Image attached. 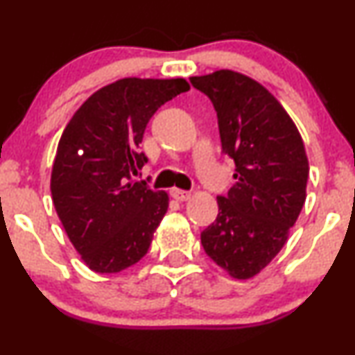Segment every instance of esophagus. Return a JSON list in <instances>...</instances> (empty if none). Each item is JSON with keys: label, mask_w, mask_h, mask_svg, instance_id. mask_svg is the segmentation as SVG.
<instances>
[{"label": "esophagus", "mask_w": 355, "mask_h": 355, "mask_svg": "<svg viewBox=\"0 0 355 355\" xmlns=\"http://www.w3.org/2000/svg\"><path fill=\"white\" fill-rule=\"evenodd\" d=\"M170 195H172L175 200H178V202H185L190 198V191L180 190V189H172L170 190Z\"/></svg>", "instance_id": "1"}]
</instances>
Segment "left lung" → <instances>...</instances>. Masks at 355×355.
Returning <instances> with one entry per match:
<instances>
[{
  "instance_id": "1",
  "label": "left lung",
  "mask_w": 355,
  "mask_h": 355,
  "mask_svg": "<svg viewBox=\"0 0 355 355\" xmlns=\"http://www.w3.org/2000/svg\"><path fill=\"white\" fill-rule=\"evenodd\" d=\"M214 103L235 183L217 197L218 215L202 232L207 255L230 277L250 279L288 239L305 202L309 160L299 130L279 100L242 73L191 76Z\"/></svg>"
}]
</instances>
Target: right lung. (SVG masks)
<instances>
[{"instance_id": "right-lung-1", "label": "right lung", "mask_w": 355, "mask_h": 355, "mask_svg": "<svg viewBox=\"0 0 355 355\" xmlns=\"http://www.w3.org/2000/svg\"><path fill=\"white\" fill-rule=\"evenodd\" d=\"M185 78H121L76 110L60 138L51 197L68 239L98 274L125 270L148 252L168 209L166 191L133 175L146 123L162 105L189 92Z\"/></svg>"}]
</instances>
